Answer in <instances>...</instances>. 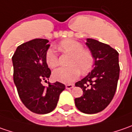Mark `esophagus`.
<instances>
[{
	"label": "esophagus",
	"instance_id": "obj_1",
	"mask_svg": "<svg viewBox=\"0 0 132 132\" xmlns=\"http://www.w3.org/2000/svg\"><path fill=\"white\" fill-rule=\"evenodd\" d=\"M74 87V84H68L66 85V89H70L73 88Z\"/></svg>",
	"mask_w": 132,
	"mask_h": 132
}]
</instances>
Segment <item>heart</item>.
<instances>
[{
    "label": "heart",
    "mask_w": 132,
    "mask_h": 132,
    "mask_svg": "<svg viewBox=\"0 0 132 132\" xmlns=\"http://www.w3.org/2000/svg\"><path fill=\"white\" fill-rule=\"evenodd\" d=\"M62 51L72 54L69 67H61L53 72V79L64 84H71L79 77L80 73H87L93 64V56L90 51L84 50L81 44L73 39H64L58 45ZM45 61L49 68H53L59 64L56 52L49 48L45 54Z\"/></svg>",
    "instance_id": "obj_1"
}]
</instances>
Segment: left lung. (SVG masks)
<instances>
[{"label":"left lung","instance_id":"1","mask_svg":"<svg viewBox=\"0 0 132 132\" xmlns=\"http://www.w3.org/2000/svg\"><path fill=\"white\" fill-rule=\"evenodd\" d=\"M85 44L93 56V68L76 83L82 89L83 95L75 98V104L84 113L95 114L104 110L114 97L119 79V53L94 39L87 38Z\"/></svg>","mask_w":132,"mask_h":132}]
</instances>
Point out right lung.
<instances>
[{"label": "right lung", "instance_id": "1", "mask_svg": "<svg viewBox=\"0 0 132 132\" xmlns=\"http://www.w3.org/2000/svg\"><path fill=\"white\" fill-rule=\"evenodd\" d=\"M50 43L45 39H34L19 45L12 56L14 82L20 98L30 111L47 114L56 108L59 95L65 89L60 82L49 83L45 87L42 81L51 76L45 61Z\"/></svg>", "mask_w": 132, "mask_h": 132}]
</instances>
